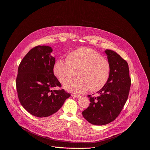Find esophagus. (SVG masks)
Segmentation results:
<instances>
[{
    "label": "esophagus",
    "mask_w": 150,
    "mask_h": 150,
    "mask_svg": "<svg viewBox=\"0 0 150 150\" xmlns=\"http://www.w3.org/2000/svg\"><path fill=\"white\" fill-rule=\"evenodd\" d=\"M71 96H72V97H76V98H78V97H81L80 96H79V95H78V94H72Z\"/></svg>",
    "instance_id": "esophagus-1"
}]
</instances>
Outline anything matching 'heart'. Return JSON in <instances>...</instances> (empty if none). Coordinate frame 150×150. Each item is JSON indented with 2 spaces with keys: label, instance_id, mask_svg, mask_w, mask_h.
<instances>
[{
  "label": "heart",
  "instance_id": "obj_1",
  "mask_svg": "<svg viewBox=\"0 0 150 150\" xmlns=\"http://www.w3.org/2000/svg\"><path fill=\"white\" fill-rule=\"evenodd\" d=\"M79 78L65 86L69 91L82 93L90 89L96 92L108 82L110 73L109 62L98 52L81 47L71 52L67 60L59 59L54 65V74L59 81L65 83L78 75Z\"/></svg>",
  "mask_w": 150,
  "mask_h": 150
}]
</instances>
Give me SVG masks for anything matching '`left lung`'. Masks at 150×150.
<instances>
[{
	"label": "left lung",
	"instance_id": "1",
	"mask_svg": "<svg viewBox=\"0 0 150 150\" xmlns=\"http://www.w3.org/2000/svg\"><path fill=\"white\" fill-rule=\"evenodd\" d=\"M110 65L109 78L97 92L98 97L88 95L90 103L82 113L88 122L96 125L108 124L119 115L129 93L131 79L127 62L117 53L106 50Z\"/></svg>",
	"mask_w": 150,
	"mask_h": 150
}]
</instances>
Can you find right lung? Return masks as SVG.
I'll return each mask as SVG.
<instances>
[{
    "label": "right lung",
    "instance_id": "add662e5",
    "mask_svg": "<svg viewBox=\"0 0 150 150\" xmlns=\"http://www.w3.org/2000/svg\"><path fill=\"white\" fill-rule=\"evenodd\" d=\"M49 46L31 49L21 60L16 86L20 103L30 114L38 117L57 112L71 94L64 89H52L62 85L53 73L55 58Z\"/></svg>",
    "mask_w": 150,
    "mask_h": 150
}]
</instances>
